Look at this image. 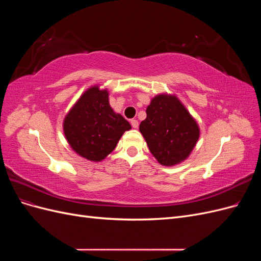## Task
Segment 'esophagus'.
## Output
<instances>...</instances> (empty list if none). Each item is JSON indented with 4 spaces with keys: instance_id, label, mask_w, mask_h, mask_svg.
<instances>
[{
    "instance_id": "esophagus-1",
    "label": "esophagus",
    "mask_w": 261,
    "mask_h": 261,
    "mask_svg": "<svg viewBox=\"0 0 261 261\" xmlns=\"http://www.w3.org/2000/svg\"><path fill=\"white\" fill-rule=\"evenodd\" d=\"M130 124H132V126H133V128H138V121L137 120H132L130 121Z\"/></svg>"
}]
</instances>
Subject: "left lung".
Segmentation results:
<instances>
[{
	"instance_id": "8db88e82",
	"label": "left lung",
	"mask_w": 261,
	"mask_h": 261,
	"mask_svg": "<svg viewBox=\"0 0 261 261\" xmlns=\"http://www.w3.org/2000/svg\"><path fill=\"white\" fill-rule=\"evenodd\" d=\"M146 113L139 132L158 162L173 167L186 160L198 141L200 129L175 94H158Z\"/></svg>"
}]
</instances>
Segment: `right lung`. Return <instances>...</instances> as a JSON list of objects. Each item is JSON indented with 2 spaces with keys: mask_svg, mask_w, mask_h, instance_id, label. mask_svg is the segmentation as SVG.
Returning <instances> with one entry per match:
<instances>
[{
  "mask_svg": "<svg viewBox=\"0 0 261 261\" xmlns=\"http://www.w3.org/2000/svg\"><path fill=\"white\" fill-rule=\"evenodd\" d=\"M130 124L109 103L108 89H87L66 114L63 130L70 148L85 159L99 162L115 149Z\"/></svg>",
  "mask_w": 261,
  "mask_h": 261,
  "instance_id": "obj_1",
  "label": "right lung"
}]
</instances>
